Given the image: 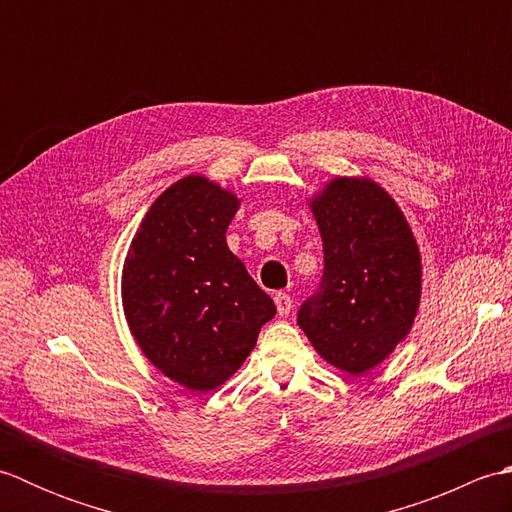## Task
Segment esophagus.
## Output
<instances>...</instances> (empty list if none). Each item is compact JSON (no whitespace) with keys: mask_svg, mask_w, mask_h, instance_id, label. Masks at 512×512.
Wrapping results in <instances>:
<instances>
[{"mask_svg":"<svg viewBox=\"0 0 512 512\" xmlns=\"http://www.w3.org/2000/svg\"><path fill=\"white\" fill-rule=\"evenodd\" d=\"M275 306H277V312L281 314V317H286V314H290V310H292L290 295H286V292H277Z\"/></svg>","mask_w":512,"mask_h":512,"instance_id":"1","label":"esophagus"}]
</instances>
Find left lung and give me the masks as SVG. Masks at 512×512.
<instances>
[{
    "instance_id": "obj_1",
    "label": "left lung",
    "mask_w": 512,
    "mask_h": 512,
    "mask_svg": "<svg viewBox=\"0 0 512 512\" xmlns=\"http://www.w3.org/2000/svg\"><path fill=\"white\" fill-rule=\"evenodd\" d=\"M312 211L323 275L297 323L325 361L361 376L385 361L416 319L418 246L396 202L369 180H332Z\"/></svg>"
}]
</instances>
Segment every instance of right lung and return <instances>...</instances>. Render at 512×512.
<instances>
[{"label":"right lung","mask_w":512,"mask_h":512,"mask_svg":"<svg viewBox=\"0 0 512 512\" xmlns=\"http://www.w3.org/2000/svg\"><path fill=\"white\" fill-rule=\"evenodd\" d=\"M233 193L182 178L151 204L123 268L125 317L162 374L193 391L233 376L275 303L226 246Z\"/></svg>","instance_id":"1"}]
</instances>
